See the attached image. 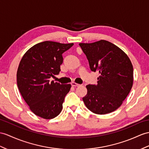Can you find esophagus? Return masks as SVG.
I'll return each instance as SVG.
<instances>
[{
    "label": "esophagus",
    "mask_w": 149,
    "mask_h": 149,
    "mask_svg": "<svg viewBox=\"0 0 149 149\" xmlns=\"http://www.w3.org/2000/svg\"><path fill=\"white\" fill-rule=\"evenodd\" d=\"M71 85L72 86H79V84H78V83H74V82H72V83H71Z\"/></svg>",
    "instance_id": "obj_1"
}]
</instances>
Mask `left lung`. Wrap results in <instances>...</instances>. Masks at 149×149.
<instances>
[{"label":"left lung","instance_id":"8db88e82","mask_svg":"<svg viewBox=\"0 0 149 149\" xmlns=\"http://www.w3.org/2000/svg\"><path fill=\"white\" fill-rule=\"evenodd\" d=\"M92 71L100 74L97 85H86L83 97L86 107L97 114L116 110L131 90L133 68L128 56L118 47L101 40L91 43H79Z\"/></svg>","mask_w":149,"mask_h":149}]
</instances>
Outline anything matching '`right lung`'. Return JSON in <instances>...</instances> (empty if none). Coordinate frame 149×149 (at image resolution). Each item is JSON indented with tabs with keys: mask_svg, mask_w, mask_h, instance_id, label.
I'll use <instances>...</instances> for the list:
<instances>
[{
	"mask_svg": "<svg viewBox=\"0 0 149 149\" xmlns=\"http://www.w3.org/2000/svg\"><path fill=\"white\" fill-rule=\"evenodd\" d=\"M73 43L45 41L33 46L24 54L17 71V85L25 102L33 113L50 119L60 114L70 92V84L50 81L58 74L63 54Z\"/></svg>",
	"mask_w": 149,
	"mask_h": 149,
	"instance_id": "obj_1",
	"label": "right lung"
}]
</instances>
